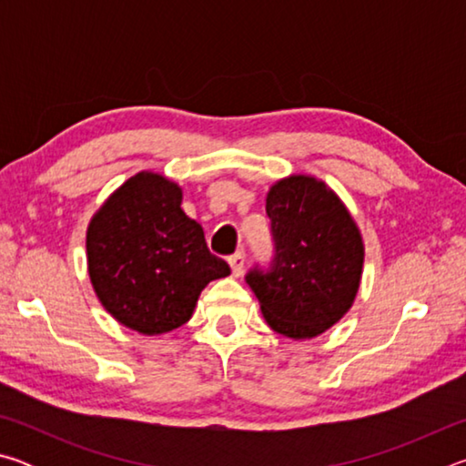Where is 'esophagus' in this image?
I'll use <instances>...</instances> for the list:
<instances>
[{
  "label": "esophagus",
  "mask_w": 466,
  "mask_h": 466,
  "mask_svg": "<svg viewBox=\"0 0 466 466\" xmlns=\"http://www.w3.org/2000/svg\"><path fill=\"white\" fill-rule=\"evenodd\" d=\"M228 263H230V267H232L234 278H240L242 271H244V252L242 250L234 252V255L228 257Z\"/></svg>",
  "instance_id": "1"
}]
</instances>
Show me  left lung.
<instances>
[{"instance_id": "left-lung-1", "label": "left lung", "mask_w": 466, "mask_h": 466, "mask_svg": "<svg viewBox=\"0 0 466 466\" xmlns=\"http://www.w3.org/2000/svg\"><path fill=\"white\" fill-rule=\"evenodd\" d=\"M273 257L244 279L273 330L317 337L351 309L364 244L356 222L330 188L310 177H289L267 195Z\"/></svg>"}]
</instances>
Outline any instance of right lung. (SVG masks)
<instances>
[{"instance_id": "right-lung-1", "label": "right lung", "mask_w": 466, "mask_h": 466, "mask_svg": "<svg viewBox=\"0 0 466 466\" xmlns=\"http://www.w3.org/2000/svg\"><path fill=\"white\" fill-rule=\"evenodd\" d=\"M180 201L178 185L139 172L108 197L86 236L90 279L102 306L144 335L185 325L201 289L230 275Z\"/></svg>"}]
</instances>
